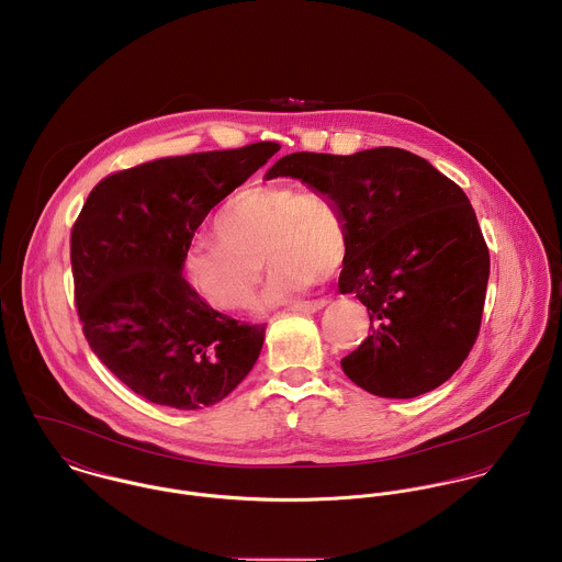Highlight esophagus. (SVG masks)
<instances>
[{
	"mask_svg": "<svg viewBox=\"0 0 562 562\" xmlns=\"http://www.w3.org/2000/svg\"><path fill=\"white\" fill-rule=\"evenodd\" d=\"M327 306V300H312V302H297L293 304V311L297 312H318Z\"/></svg>",
	"mask_w": 562,
	"mask_h": 562,
	"instance_id": "34e87169",
	"label": "esophagus"
}]
</instances>
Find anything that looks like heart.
<instances>
[{
  "mask_svg": "<svg viewBox=\"0 0 562 562\" xmlns=\"http://www.w3.org/2000/svg\"><path fill=\"white\" fill-rule=\"evenodd\" d=\"M215 239H198L183 256L189 286L220 311H244L254 300L262 258L271 269L262 306L306 291L316 276L336 273L349 251L340 206L318 189L282 183L235 193L213 220Z\"/></svg>",
  "mask_w": 562,
  "mask_h": 562,
  "instance_id": "heart-1",
  "label": "heart"
}]
</instances>
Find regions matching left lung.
<instances>
[{
  "instance_id": "obj_1",
  "label": "left lung",
  "mask_w": 562,
  "mask_h": 562,
  "mask_svg": "<svg viewBox=\"0 0 562 562\" xmlns=\"http://www.w3.org/2000/svg\"><path fill=\"white\" fill-rule=\"evenodd\" d=\"M278 177L327 193L347 220L338 289L367 306L373 334L340 360L345 374L385 398H414L450 379L479 338L490 280L463 189L392 146L293 153L269 168L267 179Z\"/></svg>"
}]
</instances>
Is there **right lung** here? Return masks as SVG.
Instances as JSON below:
<instances>
[{
    "label": "right lung",
    "mask_w": 562,
    "mask_h": 562,
    "mask_svg": "<svg viewBox=\"0 0 562 562\" xmlns=\"http://www.w3.org/2000/svg\"><path fill=\"white\" fill-rule=\"evenodd\" d=\"M278 150L256 142L155 159L105 177L83 202L70 231L83 336L146 401L204 409L256 364L265 325L213 311L189 286L183 256L209 211Z\"/></svg>",
    "instance_id": "right-lung-1"
}]
</instances>
